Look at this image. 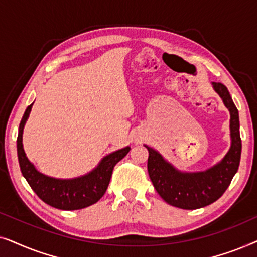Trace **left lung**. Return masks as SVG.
I'll use <instances>...</instances> for the list:
<instances>
[{
    "instance_id": "1",
    "label": "left lung",
    "mask_w": 257,
    "mask_h": 257,
    "mask_svg": "<svg viewBox=\"0 0 257 257\" xmlns=\"http://www.w3.org/2000/svg\"><path fill=\"white\" fill-rule=\"evenodd\" d=\"M213 86L230 112L231 146L221 163L205 172L181 173L157 151L145 145L149 150L147 170L154 188L168 205L181 209H198L215 202L229 187L240 165L242 143L238 111L222 83L213 82Z\"/></svg>"
}]
</instances>
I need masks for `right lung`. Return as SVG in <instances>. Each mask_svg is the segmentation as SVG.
I'll use <instances>...</instances> for the list:
<instances>
[{
    "mask_svg": "<svg viewBox=\"0 0 257 257\" xmlns=\"http://www.w3.org/2000/svg\"><path fill=\"white\" fill-rule=\"evenodd\" d=\"M31 106L33 104L29 105L24 112L22 120L20 122L19 136H17V157H19L21 172L28 184L42 201L55 208L77 210L96 203L106 192L114 166L128 153L130 147L108 154L101 160L96 170L82 178L59 180V179L47 177L40 173L28 160L22 145L23 127L29 117Z\"/></svg>",
    "mask_w": 257,
    "mask_h": 257,
    "instance_id": "1",
    "label": "right lung"
}]
</instances>
